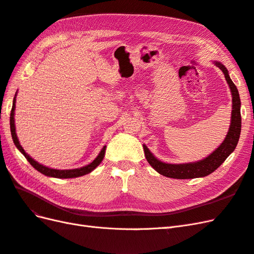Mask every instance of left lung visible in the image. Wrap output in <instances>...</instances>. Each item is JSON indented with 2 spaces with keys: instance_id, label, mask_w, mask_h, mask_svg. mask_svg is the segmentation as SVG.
Segmentation results:
<instances>
[{
  "instance_id": "left-lung-1",
  "label": "left lung",
  "mask_w": 254,
  "mask_h": 254,
  "mask_svg": "<svg viewBox=\"0 0 254 254\" xmlns=\"http://www.w3.org/2000/svg\"><path fill=\"white\" fill-rule=\"evenodd\" d=\"M213 64L218 66L224 73L225 78L229 84L230 91L232 94V112L231 123L225 140L209 156L202 160L195 161L189 163H166L159 160L152 155L147 146L143 144L146 160L151 167L160 175L174 179H194L201 178L212 174L215 170L225 162V160L234 151L236 145L240 140L241 129H242V118H241V98L238 94V90L229 76L227 67L219 61H213Z\"/></svg>"
}]
</instances>
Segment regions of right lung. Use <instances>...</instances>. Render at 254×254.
Instances as JSON below:
<instances>
[{"instance_id":"obj_1","label":"right lung","mask_w":254,"mask_h":254,"mask_svg":"<svg viewBox=\"0 0 254 254\" xmlns=\"http://www.w3.org/2000/svg\"><path fill=\"white\" fill-rule=\"evenodd\" d=\"M16 98H17V93L14 94V97H13L12 108H11V113H10V131H11L12 140H13L14 145H16V147L20 150L21 153H23V156H24L27 159V161L30 163V165L35 167L38 172H40L41 174L48 176V177H53V178L68 179V178H76V177L87 175V174L91 173L92 171H94L95 168L99 164H101V162L105 157L106 147H107L106 145L102 148V150L99 151L98 156L93 161H92L91 163H89L86 166L79 167V168H73V170H56V168H51V167H48V166H44V165L40 164L39 162H37V161H35L32 157L27 155L24 149H23V147L19 142L17 132H16V125H14V110H16Z\"/></svg>"}]
</instances>
